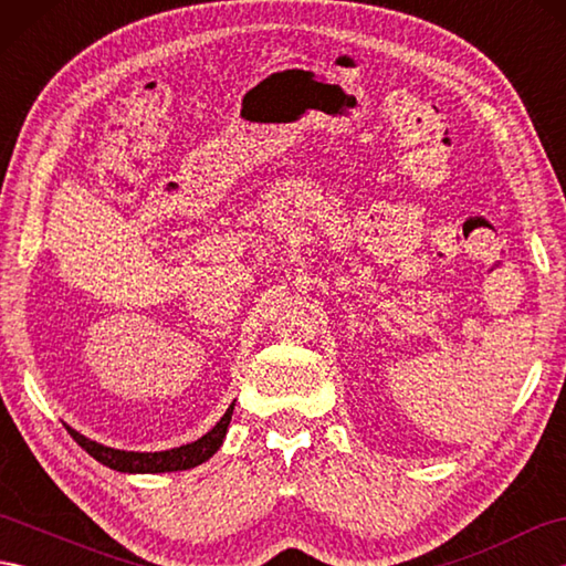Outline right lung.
<instances>
[{"instance_id":"right-lung-1","label":"right lung","mask_w":566,"mask_h":566,"mask_svg":"<svg viewBox=\"0 0 566 566\" xmlns=\"http://www.w3.org/2000/svg\"><path fill=\"white\" fill-rule=\"evenodd\" d=\"M233 406H228V411L221 416L219 423H216L207 436H201L195 442H187L182 448H172V450H163V452H128V450H116V448H106V444L84 438L82 432L75 428H67L80 448L84 452H90L94 460L102 462L104 467L116 469V472L124 474H165V472H182V469L199 467L201 462H207L209 457L216 454V450L223 444V438L228 432V426H231V416H233Z\"/></svg>"}]
</instances>
